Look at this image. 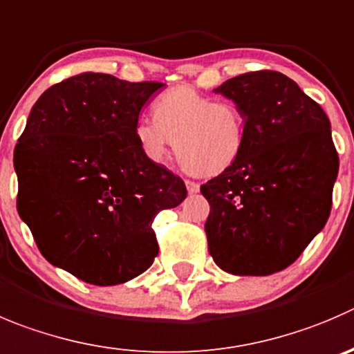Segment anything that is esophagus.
<instances>
[{"label":"esophagus","mask_w":354,"mask_h":354,"mask_svg":"<svg viewBox=\"0 0 354 354\" xmlns=\"http://www.w3.org/2000/svg\"><path fill=\"white\" fill-rule=\"evenodd\" d=\"M186 187H187V191H189V194H194L200 191V184L194 183V180H189V179L186 180Z\"/></svg>","instance_id":"obj_1"}]
</instances>
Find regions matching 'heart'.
Wrapping results in <instances>:
<instances>
[{"label": "heart", "mask_w": 354, "mask_h": 354, "mask_svg": "<svg viewBox=\"0 0 354 354\" xmlns=\"http://www.w3.org/2000/svg\"><path fill=\"white\" fill-rule=\"evenodd\" d=\"M154 120L139 118L133 137L140 153L154 163L167 158L171 140L187 171L218 175L241 156L247 139L245 118L231 100H217L191 86L165 90L153 102Z\"/></svg>", "instance_id": "b5f03b06"}]
</instances>
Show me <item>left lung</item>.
Returning <instances> with one entry per match:
<instances>
[{"label":"left lung","mask_w":354,"mask_h":354,"mask_svg":"<svg viewBox=\"0 0 354 354\" xmlns=\"http://www.w3.org/2000/svg\"><path fill=\"white\" fill-rule=\"evenodd\" d=\"M215 93L240 107L247 139L236 163L201 186L208 252L233 274H272L294 264L328 221L339 171L330 121L276 71L240 74Z\"/></svg>","instance_id":"obj_1"}]
</instances>
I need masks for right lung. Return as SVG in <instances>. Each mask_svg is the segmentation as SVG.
Here are the masks:
<instances>
[{
    "instance_id": "obj_1",
    "label": "right lung",
    "mask_w": 354,
    "mask_h": 354,
    "mask_svg": "<svg viewBox=\"0 0 354 354\" xmlns=\"http://www.w3.org/2000/svg\"><path fill=\"white\" fill-rule=\"evenodd\" d=\"M163 86L82 73L32 106L13 151L17 210L50 264L86 283L132 280L158 255L154 217L187 196L184 180L149 161L133 137Z\"/></svg>"
}]
</instances>
